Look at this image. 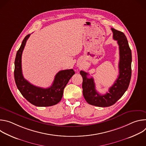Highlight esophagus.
Listing matches in <instances>:
<instances>
[{
  "mask_svg": "<svg viewBox=\"0 0 146 146\" xmlns=\"http://www.w3.org/2000/svg\"><path fill=\"white\" fill-rule=\"evenodd\" d=\"M77 66H78V67H81L82 66V64H81V63H77Z\"/></svg>",
  "mask_w": 146,
  "mask_h": 146,
  "instance_id": "1",
  "label": "esophagus"
}]
</instances>
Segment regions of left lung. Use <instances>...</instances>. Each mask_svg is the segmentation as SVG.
<instances>
[{
  "label": "left lung",
  "instance_id": "obj_1",
  "mask_svg": "<svg viewBox=\"0 0 146 146\" xmlns=\"http://www.w3.org/2000/svg\"><path fill=\"white\" fill-rule=\"evenodd\" d=\"M113 38L119 46V76L114 84L105 95L98 93L95 88L94 78H88V74L84 71L80 73L82 77V94L90 105L99 107L110 106L118 100L127 90L131 78L132 52L127 38L123 33L111 28Z\"/></svg>",
  "mask_w": 146,
  "mask_h": 146
}]
</instances>
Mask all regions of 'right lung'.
Masks as SVG:
<instances>
[{
	"instance_id": "add662e5",
	"label": "right lung",
	"mask_w": 146,
	"mask_h": 146,
	"mask_svg": "<svg viewBox=\"0 0 146 146\" xmlns=\"http://www.w3.org/2000/svg\"><path fill=\"white\" fill-rule=\"evenodd\" d=\"M31 34L24 38L17 51L14 62V79L16 86L22 95L36 106H51L59 103L63 96L64 90L75 72L72 69L59 71L56 75L52 86L47 88L32 85L23 76L21 67V57L27 41Z\"/></svg>"
}]
</instances>
